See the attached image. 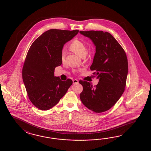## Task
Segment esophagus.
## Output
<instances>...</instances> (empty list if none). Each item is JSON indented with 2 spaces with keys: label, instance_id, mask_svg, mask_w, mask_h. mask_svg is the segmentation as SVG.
Returning a JSON list of instances; mask_svg holds the SVG:
<instances>
[{
  "label": "esophagus",
  "instance_id": "1",
  "mask_svg": "<svg viewBox=\"0 0 151 151\" xmlns=\"http://www.w3.org/2000/svg\"><path fill=\"white\" fill-rule=\"evenodd\" d=\"M78 83V80H77V79L73 80V84H76V83Z\"/></svg>",
  "mask_w": 151,
  "mask_h": 151
}]
</instances>
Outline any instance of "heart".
Listing matches in <instances>:
<instances>
[{"mask_svg": "<svg viewBox=\"0 0 151 151\" xmlns=\"http://www.w3.org/2000/svg\"><path fill=\"white\" fill-rule=\"evenodd\" d=\"M70 48L72 51L80 56L81 58H83L86 56L87 53V47L83 42L78 39H75L71 42ZM65 54L64 51L62 52L61 55V60L64 59Z\"/></svg>", "mask_w": 151, "mask_h": 151, "instance_id": "heart-1", "label": "heart"}]
</instances>
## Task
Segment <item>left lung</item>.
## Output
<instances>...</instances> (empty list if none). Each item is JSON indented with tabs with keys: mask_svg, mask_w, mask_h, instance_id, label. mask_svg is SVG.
Returning <instances> with one entry per match:
<instances>
[{
	"mask_svg": "<svg viewBox=\"0 0 151 151\" xmlns=\"http://www.w3.org/2000/svg\"><path fill=\"white\" fill-rule=\"evenodd\" d=\"M96 46V53L90 69L99 79L93 87L91 83L79 81L83 87L80 98L83 105L96 113L105 112L114 106L125 91L128 74L125 52L109 32L101 31H80Z\"/></svg>",
	"mask_w": 151,
	"mask_h": 151,
	"instance_id": "8db88e82",
	"label": "left lung"
}]
</instances>
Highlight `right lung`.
I'll use <instances>...</instances> for the list:
<instances>
[{"mask_svg": "<svg viewBox=\"0 0 151 151\" xmlns=\"http://www.w3.org/2000/svg\"><path fill=\"white\" fill-rule=\"evenodd\" d=\"M78 30L51 29L32 43L23 66L22 77L30 101L39 109L48 110L58 104L73 83L54 76L61 65L65 44L77 35Z\"/></svg>", "mask_w": 151, "mask_h": 151, "instance_id": "1", "label": "right lung"}]
</instances>
